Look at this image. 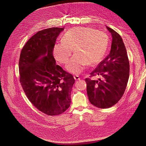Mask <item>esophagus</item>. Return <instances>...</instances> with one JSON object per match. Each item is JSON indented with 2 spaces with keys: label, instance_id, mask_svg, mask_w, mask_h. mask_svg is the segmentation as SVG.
<instances>
[{
  "label": "esophagus",
  "instance_id": "34e87169",
  "mask_svg": "<svg viewBox=\"0 0 146 146\" xmlns=\"http://www.w3.org/2000/svg\"><path fill=\"white\" fill-rule=\"evenodd\" d=\"M74 78L75 80H80V78L78 75H75V76H74Z\"/></svg>",
  "mask_w": 146,
  "mask_h": 146
}]
</instances>
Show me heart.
<instances>
[{
  "label": "heart",
  "mask_w": 146,
  "mask_h": 146,
  "mask_svg": "<svg viewBox=\"0 0 146 146\" xmlns=\"http://www.w3.org/2000/svg\"><path fill=\"white\" fill-rule=\"evenodd\" d=\"M61 40L62 43L54 46L53 56L57 62L66 64L73 50L75 54L66 68L75 74L82 72L86 64L94 66L99 63L106 54L109 43L106 33L89 27L70 29L64 34Z\"/></svg>",
  "instance_id": "1"
}]
</instances>
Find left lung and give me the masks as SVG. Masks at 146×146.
<instances>
[{
    "mask_svg": "<svg viewBox=\"0 0 146 146\" xmlns=\"http://www.w3.org/2000/svg\"><path fill=\"white\" fill-rule=\"evenodd\" d=\"M106 27L112 38L110 52L90 76H99L100 78L85 79L89 101L100 108H110L119 102L125 90L129 74V60L121 38L113 29Z\"/></svg>",
    "mask_w": 146,
    "mask_h": 146,
    "instance_id": "8db88e82",
    "label": "left lung"
}]
</instances>
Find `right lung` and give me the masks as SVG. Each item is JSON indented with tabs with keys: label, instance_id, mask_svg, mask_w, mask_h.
Here are the masks:
<instances>
[{
	"label": "right lung",
	"instance_id": "1",
	"mask_svg": "<svg viewBox=\"0 0 146 146\" xmlns=\"http://www.w3.org/2000/svg\"><path fill=\"white\" fill-rule=\"evenodd\" d=\"M64 27L38 31L23 47L19 61L20 82L29 100L39 111L58 115L68 108L73 76L56 65L53 48Z\"/></svg>",
	"mask_w": 146,
	"mask_h": 146
}]
</instances>
